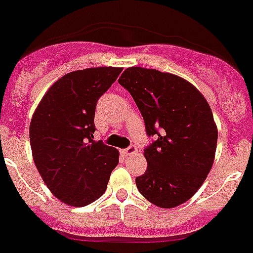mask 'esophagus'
<instances>
[{"label": "esophagus", "instance_id": "1", "mask_svg": "<svg viewBox=\"0 0 253 253\" xmlns=\"http://www.w3.org/2000/svg\"><path fill=\"white\" fill-rule=\"evenodd\" d=\"M122 152H124L125 156H131V155H133V153L137 152V147H136V146H134V145H131V146H129V147L125 148V150L122 151Z\"/></svg>", "mask_w": 253, "mask_h": 253}]
</instances>
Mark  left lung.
<instances>
[{"instance_id": "left-lung-1", "label": "left lung", "mask_w": 253, "mask_h": 253, "mask_svg": "<svg viewBox=\"0 0 253 253\" xmlns=\"http://www.w3.org/2000/svg\"><path fill=\"white\" fill-rule=\"evenodd\" d=\"M119 84L156 138L145 148L147 169L136 177L138 191L162 209L185 204L213 165L218 132L209 102L188 81L153 68H127Z\"/></svg>"}]
</instances>
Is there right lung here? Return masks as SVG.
<instances>
[{
	"instance_id": "1",
	"label": "right lung",
	"mask_w": 253,
	"mask_h": 253,
	"mask_svg": "<svg viewBox=\"0 0 253 253\" xmlns=\"http://www.w3.org/2000/svg\"><path fill=\"white\" fill-rule=\"evenodd\" d=\"M119 67L73 71L44 93L30 125L34 161L51 191L73 207L92 204L105 193L119 151L94 141L98 98L121 73Z\"/></svg>"
}]
</instances>
